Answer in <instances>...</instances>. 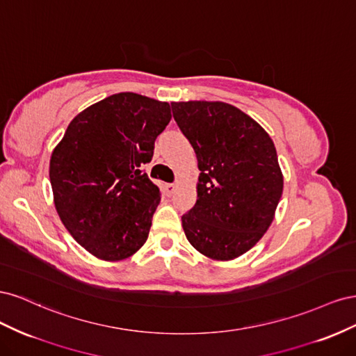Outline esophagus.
Masks as SVG:
<instances>
[{
	"mask_svg": "<svg viewBox=\"0 0 356 356\" xmlns=\"http://www.w3.org/2000/svg\"><path fill=\"white\" fill-rule=\"evenodd\" d=\"M175 190H177V182H170V184H166V193L169 196L174 195Z\"/></svg>",
	"mask_w": 356,
	"mask_h": 356,
	"instance_id": "1",
	"label": "esophagus"
}]
</instances>
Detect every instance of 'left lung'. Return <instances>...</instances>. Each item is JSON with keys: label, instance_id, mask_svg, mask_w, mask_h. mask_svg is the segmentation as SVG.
I'll return each mask as SVG.
<instances>
[{"label": "left lung", "instance_id": "8db88e82", "mask_svg": "<svg viewBox=\"0 0 356 356\" xmlns=\"http://www.w3.org/2000/svg\"><path fill=\"white\" fill-rule=\"evenodd\" d=\"M172 114L195 149L197 200L182 229L199 252L233 260L263 238L282 196L275 144L264 129L224 102H172Z\"/></svg>", "mask_w": 356, "mask_h": 356}]
</instances>
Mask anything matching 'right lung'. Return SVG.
Wrapping results in <instances>:
<instances>
[{"instance_id": "1", "label": "right lung", "mask_w": 356, "mask_h": 356, "mask_svg": "<svg viewBox=\"0 0 356 356\" xmlns=\"http://www.w3.org/2000/svg\"><path fill=\"white\" fill-rule=\"evenodd\" d=\"M170 106L132 92L111 95L70 123L50 159V182L63 225L106 261L141 248L160 202L143 166L170 122Z\"/></svg>"}]
</instances>
